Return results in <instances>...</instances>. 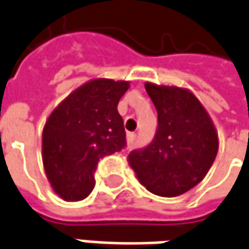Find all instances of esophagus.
I'll list each match as a JSON object with an SVG mask.
<instances>
[{
	"mask_svg": "<svg viewBox=\"0 0 249 249\" xmlns=\"http://www.w3.org/2000/svg\"><path fill=\"white\" fill-rule=\"evenodd\" d=\"M135 138H137V135L134 133H127V142L131 145V143H134Z\"/></svg>",
	"mask_w": 249,
	"mask_h": 249,
	"instance_id": "1",
	"label": "esophagus"
}]
</instances>
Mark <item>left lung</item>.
<instances>
[{
  "mask_svg": "<svg viewBox=\"0 0 249 249\" xmlns=\"http://www.w3.org/2000/svg\"><path fill=\"white\" fill-rule=\"evenodd\" d=\"M157 109V131L146 147L128 154V165L147 191L178 196L203 180L218 152V134L191 90L145 84Z\"/></svg>",
  "mask_w": 249,
  "mask_h": 249,
  "instance_id": "obj_1",
  "label": "left lung"
}]
</instances>
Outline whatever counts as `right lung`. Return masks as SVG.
Masks as SVG:
<instances>
[{
  "label": "right lung",
  "mask_w": 249,
  "mask_h": 249,
  "mask_svg": "<svg viewBox=\"0 0 249 249\" xmlns=\"http://www.w3.org/2000/svg\"><path fill=\"white\" fill-rule=\"evenodd\" d=\"M128 88V81L95 78L50 114L43 128V167L63 200L85 199L95 187L99 160L126 146L118 103Z\"/></svg>",
  "instance_id": "obj_1"
}]
</instances>
